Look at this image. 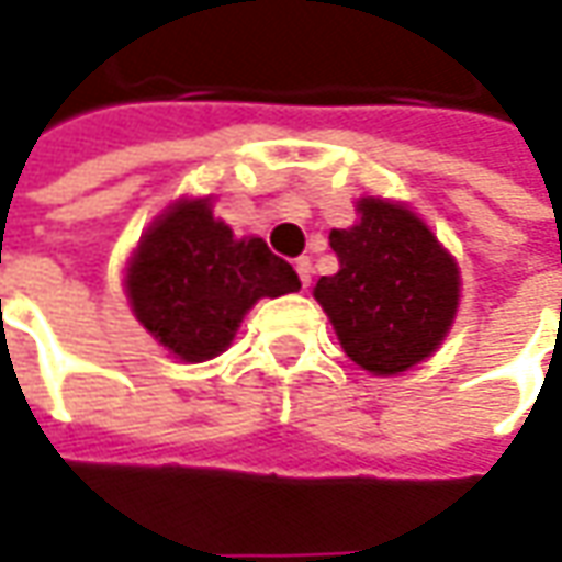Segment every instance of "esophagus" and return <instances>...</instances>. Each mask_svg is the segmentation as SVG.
<instances>
[{"label": "esophagus", "instance_id": "34e87169", "mask_svg": "<svg viewBox=\"0 0 562 562\" xmlns=\"http://www.w3.org/2000/svg\"><path fill=\"white\" fill-rule=\"evenodd\" d=\"M295 270H299L301 285L307 289V285H311V273H314V263L307 261V258H299V261H295Z\"/></svg>", "mask_w": 562, "mask_h": 562}]
</instances>
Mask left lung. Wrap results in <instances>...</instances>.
<instances>
[{
    "instance_id": "8db88e82",
    "label": "left lung",
    "mask_w": 562,
    "mask_h": 562,
    "mask_svg": "<svg viewBox=\"0 0 562 562\" xmlns=\"http://www.w3.org/2000/svg\"><path fill=\"white\" fill-rule=\"evenodd\" d=\"M360 223L333 229L339 273L319 277L314 299L345 355L376 376H395L436 351L457 311L454 258L407 207L358 204Z\"/></svg>"
}]
</instances>
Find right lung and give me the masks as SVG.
<instances>
[{"instance_id":"right-lung-1","label":"right lung","mask_w":562,"mask_h":562,"mask_svg":"<svg viewBox=\"0 0 562 562\" xmlns=\"http://www.w3.org/2000/svg\"><path fill=\"white\" fill-rule=\"evenodd\" d=\"M263 239H233L207 202H180L146 233L126 273L136 319L183 360L217 358L258 299L299 292Z\"/></svg>"}]
</instances>
